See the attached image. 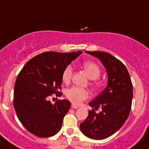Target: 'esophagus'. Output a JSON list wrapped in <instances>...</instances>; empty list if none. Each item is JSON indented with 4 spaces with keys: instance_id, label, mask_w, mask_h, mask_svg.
<instances>
[{
    "instance_id": "esophagus-1",
    "label": "esophagus",
    "mask_w": 149,
    "mask_h": 149,
    "mask_svg": "<svg viewBox=\"0 0 149 149\" xmlns=\"http://www.w3.org/2000/svg\"><path fill=\"white\" fill-rule=\"evenodd\" d=\"M71 108H79V106H78V105H75V104L72 103Z\"/></svg>"
}]
</instances>
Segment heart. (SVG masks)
Returning <instances> with one entry per match:
<instances>
[{"mask_svg":"<svg viewBox=\"0 0 149 149\" xmlns=\"http://www.w3.org/2000/svg\"><path fill=\"white\" fill-rule=\"evenodd\" d=\"M83 68L86 70L88 76L91 79H96L100 75V69L97 64L92 62H85ZM73 74V68L70 65H68L63 70L62 74V81L64 83L70 82ZM66 97L75 104H80L83 100L89 97V91L79 86H72L66 91Z\"/></svg>","mask_w":149,"mask_h":149,"instance_id":"1","label":"heart"}]
</instances>
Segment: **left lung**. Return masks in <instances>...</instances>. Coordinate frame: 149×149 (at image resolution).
I'll use <instances>...</instances> for the list:
<instances>
[{
	"mask_svg": "<svg viewBox=\"0 0 149 149\" xmlns=\"http://www.w3.org/2000/svg\"><path fill=\"white\" fill-rule=\"evenodd\" d=\"M86 53L98 58L102 63L108 75V84L89 103L95 109L89 111L80 129L88 138L102 140L119 130L129 116L133 96L132 84L127 68L113 55L99 51ZM100 107L102 111L97 114L95 111Z\"/></svg>",
	"mask_w": 149,
	"mask_h": 149,
	"instance_id": "obj_1",
	"label": "left lung"
}]
</instances>
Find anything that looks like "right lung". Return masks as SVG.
Returning a JSON list of instances; mask_svg holds the SVG:
<instances>
[{
  "mask_svg": "<svg viewBox=\"0 0 149 149\" xmlns=\"http://www.w3.org/2000/svg\"><path fill=\"white\" fill-rule=\"evenodd\" d=\"M82 53L47 52L29 60L19 73L14 91L17 116L27 130L40 138H48L60 130L70 101L58 100L54 104L49 96H61L63 70Z\"/></svg>",
  "mask_w": 149,
  "mask_h": 149,
  "instance_id": "obj_1",
  "label": "right lung"
}]
</instances>
